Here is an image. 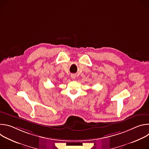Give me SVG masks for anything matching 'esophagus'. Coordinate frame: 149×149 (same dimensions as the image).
Masks as SVG:
<instances>
[{"label": "esophagus", "mask_w": 149, "mask_h": 149, "mask_svg": "<svg viewBox=\"0 0 149 149\" xmlns=\"http://www.w3.org/2000/svg\"><path fill=\"white\" fill-rule=\"evenodd\" d=\"M71 77L72 79H75V77H76V76H75V74H71Z\"/></svg>", "instance_id": "1"}]
</instances>
